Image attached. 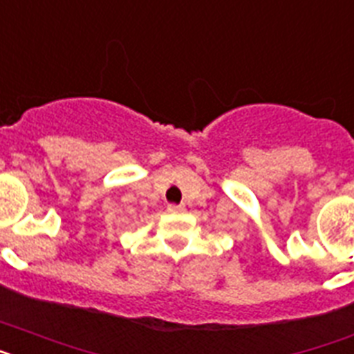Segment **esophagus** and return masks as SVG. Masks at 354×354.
Instances as JSON below:
<instances>
[{
	"label": "esophagus",
	"mask_w": 354,
	"mask_h": 354,
	"mask_svg": "<svg viewBox=\"0 0 354 354\" xmlns=\"http://www.w3.org/2000/svg\"><path fill=\"white\" fill-rule=\"evenodd\" d=\"M167 210L172 214H178V212H183V210H185V207H183V205H169Z\"/></svg>",
	"instance_id": "1"
}]
</instances>
